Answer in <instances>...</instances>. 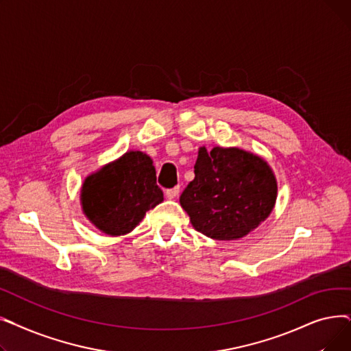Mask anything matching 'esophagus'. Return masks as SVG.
Instances as JSON below:
<instances>
[{
    "label": "esophagus",
    "mask_w": 351,
    "mask_h": 351,
    "mask_svg": "<svg viewBox=\"0 0 351 351\" xmlns=\"http://www.w3.org/2000/svg\"><path fill=\"white\" fill-rule=\"evenodd\" d=\"M178 195H179V186L166 191V197H168V199H175Z\"/></svg>",
    "instance_id": "obj_1"
}]
</instances>
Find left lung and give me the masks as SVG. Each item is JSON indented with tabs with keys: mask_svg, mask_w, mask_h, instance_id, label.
Returning <instances> with one entry per match:
<instances>
[{
	"mask_svg": "<svg viewBox=\"0 0 351 351\" xmlns=\"http://www.w3.org/2000/svg\"><path fill=\"white\" fill-rule=\"evenodd\" d=\"M278 180L270 165L241 147L200 146L195 179L180 195L192 226L215 241H237L271 213Z\"/></svg>",
	"mask_w": 351,
	"mask_h": 351,
	"instance_id": "obj_1",
	"label": "left lung"
}]
</instances>
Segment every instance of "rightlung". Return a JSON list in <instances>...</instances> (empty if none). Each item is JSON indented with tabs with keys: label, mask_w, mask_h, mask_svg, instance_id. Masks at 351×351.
<instances>
[{
	"label": "right lung",
	"mask_w": 351,
	"mask_h": 351,
	"mask_svg": "<svg viewBox=\"0 0 351 351\" xmlns=\"http://www.w3.org/2000/svg\"><path fill=\"white\" fill-rule=\"evenodd\" d=\"M80 200L84 215L97 229L123 236L160 204L163 192L156 185L151 156L128 151L84 179Z\"/></svg>",
	"instance_id": "1"
}]
</instances>
